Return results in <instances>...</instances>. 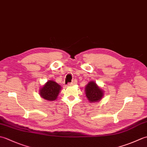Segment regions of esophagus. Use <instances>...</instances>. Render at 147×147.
<instances>
[{"mask_svg":"<svg viewBox=\"0 0 147 147\" xmlns=\"http://www.w3.org/2000/svg\"><path fill=\"white\" fill-rule=\"evenodd\" d=\"M76 83H77L76 81L74 80V81H73V82H72L71 83L69 84V86H73V85H76Z\"/></svg>","mask_w":147,"mask_h":147,"instance_id":"obj_1","label":"esophagus"}]
</instances>
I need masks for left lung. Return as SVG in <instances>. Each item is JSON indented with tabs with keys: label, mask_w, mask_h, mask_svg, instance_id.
Segmentation results:
<instances>
[{
	"label": "left lung",
	"mask_w": 147,
	"mask_h": 147,
	"mask_svg": "<svg viewBox=\"0 0 147 147\" xmlns=\"http://www.w3.org/2000/svg\"><path fill=\"white\" fill-rule=\"evenodd\" d=\"M86 98L90 103L99 102L104 95V91L94 81H90L85 89Z\"/></svg>",
	"instance_id": "8db88e82"
}]
</instances>
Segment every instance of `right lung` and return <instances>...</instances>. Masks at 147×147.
Returning <instances> with one entry per match:
<instances>
[{
    "mask_svg": "<svg viewBox=\"0 0 147 147\" xmlns=\"http://www.w3.org/2000/svg\"><path fill=\"white\" fill-rule=\"evenodd\" d=\"M62 87L53 80H49L40 88L39 95L48 101H54L57 99Z\"/></svg>",
    "mask_w": 147,
    "mask_h": 147,
    "instance_id": "right-lung-1",
    "label": "right lung"
}]
</instances>
